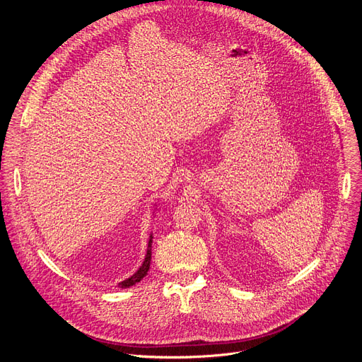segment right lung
<instances>
[{
  "label": "right lung",
  "instance_id": "add662e5",
  "mask_svg": "<svg viewBox=\"0 0 362 362\" xmlns=\"http://www.w3.org/2000/svg\"><path fill=\"white\" fill-rule=\"evenodd\" d=\"M151 242H153V236L150 235L148 236V242H147V252H146V256H144V261L141 264V267L127 279L122 281L117 286L119 288H130L133 285H136L137 282H140L146 275H147V271L150 268V261H151Z\"/></svg>",
  "mask_w": 362,
  "mask_h": 362
}]
</instances>
